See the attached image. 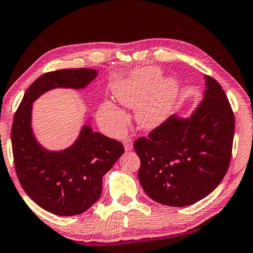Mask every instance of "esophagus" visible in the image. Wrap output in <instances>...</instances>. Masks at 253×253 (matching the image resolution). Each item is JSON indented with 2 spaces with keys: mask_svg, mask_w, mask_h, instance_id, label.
I'll list each match as a JSON object with an SVG mask.
<instances>
[{
  "mask_svg": "<svg viewBox=\"0 0 253 253\" xmlns=\"http://www.w3.org/2000/svg\"><path fill=\"white\" fill-rule=\"evenodd\" d=\"M123 145H124V149H126V151H131V150L133 149V142H132V140L130 138H126L123 140Z\"/></svg>",
  "mask_w": 253,
  "mask_h": 253,
  "instance_id": "obj_1",
  "label": "esophagus"
}]
</instances>
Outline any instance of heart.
<instances>
[{"label": "heart", "instance_id": "heart-1", "mask_svg": "<svg viewBox=\"0 0 253 253\" xmlns=\"http://www.w3.org/2000/svg\"><path fill=\"white\" fill-rule=\"evenodd\" d=\"M157 66L135 70L129 77L115 81L112 93L120 104L135 109V119L144 129H153L169 117L178 102L180 84L173 77H161ZM97 120L112 133H121L127 126V115L111 101H104Z\"/></svg>", "mask_w": 253, "mask_h": 253}]
</instances>
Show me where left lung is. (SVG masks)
<instances>
[{
	"label": "left lung",
	"instance_id": "left-lung-1",
	"mask_svg": "<svg viewBox=\"0 0 253 253\" xmlns=\"http://www.w3.org/2000/svg\"><path fill=\"white\" fill-rule=\"evenodd\" d=\"M205 80L203 99L188 118L171 115L134 142L140 183L162 205L187 207L202 200L228 171L234 115L220 84L207 75Z\"/></svg>",
	"mask_w": 253,
	"mask_h": 253
}]
</instances>
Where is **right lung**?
<instances>
[{"mask_svg":"<svg viewBox=\"0 0 253 253\" xmlns=\"http://www.w3.org/2000/svg\"><path fill=\"white\" fill-rule=\"evenodd\" d=\"M97 77L94 69H64L43 74L26 90L12 124L15 171L26 194L56 215H77L99 200L102 178L124 153L122 143L84 124L69 148L51 151L38 142L32 129V106L54 88L82 90Z\"/></svg>","mask_w":253,"mask_h":253,"instance_id":"obj_1","label":"right lung"}]
</instances>
